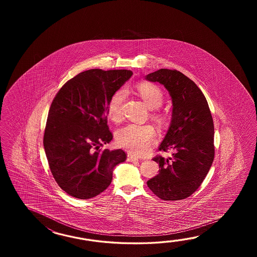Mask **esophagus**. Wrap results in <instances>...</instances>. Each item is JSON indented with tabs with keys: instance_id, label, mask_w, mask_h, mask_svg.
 Masks as SVG:
<instances>
[{
	"instance_id": "esophagus-1",
	"label": "esophagus",
	"mask_w": 257,
	"mask_h": 257,
	"mask_svg": "<svg viewBox=\"0 0 257 257\" xmlns=\"http://www.w3.org/2000/svg\"><path fill=\"white\" fill-rule=\"evenodd\" d=\"M126 160L128 161V162H138L139 161V158L136 157V156H134V155H132V154H127V158Z\"/></svg>"
}]
</instances>
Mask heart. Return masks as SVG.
I'll return each mask as SVG.
<instances>
[{
  "instance_id": "heart-1",
  "label": "heart",
  "mask_w": 257,
  "mask_h": 257,
  "mask_svg": "<svg viewBox=\"0 0 257 257\" xmlns=\"http://www.w3.org/2000/svg\"><path fill=\"white\" fill-rule=\"evenodd\" d=\"M138 93L144 100L149 108L156 109L164 102V93L162 90L151 83H141L138 86ZM126 97V92L117 90L110 98L107 105V115L114 122H117L122 117V105ZM159 121L164 119L161 114H154ZM155 138V131L151 125L126 124L115 131V141L118 146L133 154L141 155L146 153L151 147Z\"/></svg>"
}]
</instances>
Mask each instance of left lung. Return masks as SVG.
I'll list each match as a JSON object with an SVG mask.
<instances>
[{
	"label": "left lung",
	"mask_w": 257,
	"mask_h": 257,
	"mask_svg": "<svg viewBox=\"0 0 257 257\" xmlns=\"http://www.w3.org/2000/svg\"><path fill=\"white\" fill-rule=\"evenodd\" d=\"M146 80L164 84L173 102L171 125L159 147L172 151L173 157L153 159L160 169L147 185L163 200L185 199L201 186L213 163V118L201 90L180 71L161 69Z\"/></svg>",
	"instance_id": "obj_1"
}]
</instances>
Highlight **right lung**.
<instances>
[{
	"instance_id": "right-lung-1",
	"label": "right lung",
	"mask_w": 257,
	"mask_h": 257,
	"mask_svg": "<svg viewBox=\"0 0 257 257\" xmlns=\"http://www.w3.org/2000/svg\"><path fill=\"white\" fill-rule=\"evenodd\" d=\"M132 74L127 70L82 71L60 88L51 103L44 148L55 181L71 197L88 199L101 194L111 184L115 165L126 161L121 149L101 147L113 139L108 102Z\"/></svg>"
}]
</instances>
